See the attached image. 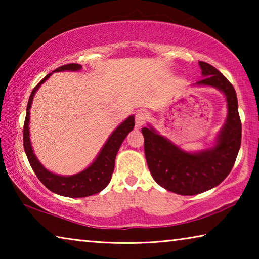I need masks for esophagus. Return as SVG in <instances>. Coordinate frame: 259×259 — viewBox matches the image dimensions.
<instances>
[{"label":"esophagus","instance_id":"1","mask_svg":"<svg viewBox=\"0 0 259 259\" xmlns=\"http://www.w3.org/2000/svg\"><path fill=\"white\" fill-rule=\"evenodd\" d=\"M147 121V114L143 111H139L136 113L135 115V122H136V126L137 128H142V126L146 123Z\"/></svg>","mask_w":259,"mask_h":259}]
</instances>
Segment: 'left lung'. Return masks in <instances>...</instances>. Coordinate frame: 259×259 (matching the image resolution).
<instances>
[{"label":"left lung","instance_id":"8db88e82","mask_svg":"<svg viewBox=\"0 0 259 259\" xmlns=\"http://www.w3.org/2000/svg\"><path fill=\"white\" fill-rule=\"evenodd\" d=\"M200 85H211L226 96L229 117L218 137L217 145L198 154L183 152L152 128H143L144 150L154 181L165 190L181 195H195L217 186L229 176L241 145V120L233 85L223 74L205 61Z\"/></svg>","mask_w":259,"mask_h":259}]
</instances>
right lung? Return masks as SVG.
<instances>
[{"label": "right lung", "mask_w": 259, "mask_h": 259, "mask_svg": "<svg viewBox=\"0 0 259 259\" xmlns=\"http://www.w3.org/2000/svg\"><path fill=\"white\" fill-rule=\"evenodd\" d=\"M82 66L78 64H67L64 66H60L56 68L54 72H60V71H77ZM51 75H48L41 80V82L34 88L32 94L29 96L27 109H26V117L24 123V148L25 153L27 155V159L30 166L34 170L35 175L40 179V182L45 185L48 190L56 193V194L67 196V198H85V196H90L96 193H99L106 187L109 182H111L112 175L114 171V164H115V157L117 154V151L121 146L122 142L126 137L131 130L135 126V117L130 116L126 119L123 123L120 124L115 131L111 135V137L105 144L103 150L100 151L97 159L91 164L89 168L85 169L77 175L69 177H63L58 176V175L51 174L48 171L47 169L43 168L40 162L35 157L32 146H30L29 142V130H28V122H29V108L32 106L33 97L36 90L40 88V85L45 82L48 77Z\"/></svg>", "instance_id": "1"}]
</instances>
